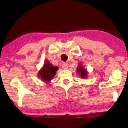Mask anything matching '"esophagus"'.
Instances as JSON below:
<instances>
[{
  "instance_id": "34e87169",
  "label": "esophagus",
  "mask_w": 128,
  "mask_h": 128,
  "mask_svg": "<svg viewBox=\"0 0 128 128\" xmlns=\"http://www.w3.org/2000/svg\"><path fill=\"white\" fill-rule=\"evenodd\" d=\"M62 69H67L68 68V65L67 63L66 62H63L62 64Z\"/></svg>"
}]
</instances>
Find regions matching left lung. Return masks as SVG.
Instances as JSON below:
<instances>
[{"instance_id":"left-lung-1","label":"left lung","mask_w":128,"mask_h":128,"mask_svg":"<svg viewBox=\"0 0 128 128\" xmlns=\"http://www.w3.org/2000/svg\"><path fill=\"white\" fill-rule=\"evenodd\" d=\"M77 71H78V74H80V76H81V77L82 78H86L87 77V72L86 69H85L84 68H83V66H82L81 65H80L77 68Z\"/></svg>"}]
</instances>
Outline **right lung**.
<instances>
[{
    "label": "right lung",
    "instance_id": "obj_1",
    "mask_svg": "<svg viewBox=\"0 0 128 128\" xmlns=\"http://www.w3.org/2000/svg\"><path fill=\"white\" fill-rule=\"evenodd\" d=\"M58 69V67L53 66L50 62L46 61L44 64L42 69L39 72L40 77L42 80L50 82L55 76Z\"/></svg>",
    "mask_w": 128,
    "mask_h": 128
}]
</instances>
